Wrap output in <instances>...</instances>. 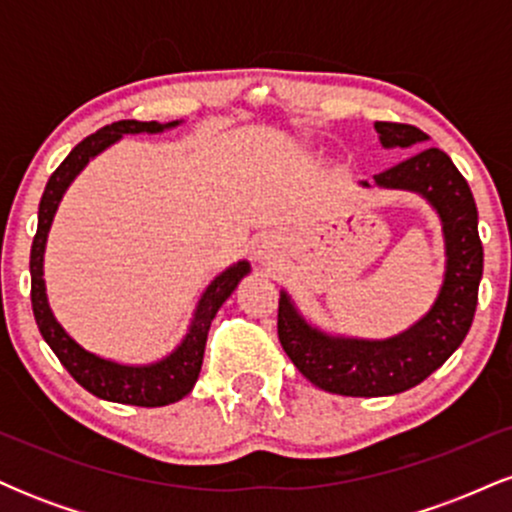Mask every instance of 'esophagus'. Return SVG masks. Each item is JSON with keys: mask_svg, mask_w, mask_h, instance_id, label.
Instances as JSON below:
<instances>
[{"mask_svg": "<svg viewBox=\"0 0 512 512\" xmlns=\"http://www.w3.org/2000/svg\"><path fill=\"white\" fill-rule=\"evenodd\" d=\"M252 252H255V260L274 262L281 252V238L274 233H262V236H257Z\"/></svg>", "mask_w": 512, "mask_h": 512, "instance_id": "1", "label": "esophagus"}]
</instances>
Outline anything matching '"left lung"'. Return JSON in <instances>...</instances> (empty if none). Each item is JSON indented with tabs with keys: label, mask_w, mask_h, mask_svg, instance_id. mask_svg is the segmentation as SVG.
<instances>
[{
	"label": "left lung",
	"mask_w": 512,
	"mask_h": 512,
	"mask_svg": "<svg viewBox=\"0 0 512 512\" xmlns=\"http://www.w3.org/2000/svg\"><path fill=\"white\" fill-rule=\"evenodd\" d=\"M375 132L383 146H414L428 139L419 127L402 122H375ZM375 182L421 192L438 209L448 245V272L431 313L387 342L327 337L305 325L286 293H281L276 332L286 356L320 390L346 397L397 395L424 383L443 366L472 327L484 272L477 204L445 151H419L375 175Z\"/></svg>",
	"instance_id": "left-lung-1"
}]
</instances>
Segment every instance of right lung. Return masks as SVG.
<instances>
[{
	"label": "right lung",
	"instance_id": "right-lung-1",
	"mask_svg": "<svg viewBox=\"0 0 512 512\" xmlns=\"http://www.w3.org/2000/svg\"><path fill=\"white\" fill-rule=\"evenodd\" d=\"M158 122H137V120H120L113 125H105L96 134H88L84 142H79L72 149L60 168L50 175L48 185H45L43 199H40L38 209V231H35L33 248H31V303L33 315L38 322V330L43 334L45 342L60 358V363L69 370V375L91 395L108 399V402L134 404V407H166V404L178 402L192 390L197 383L199 368H202L204 344H207L209 325L214 320L216 310L221 308L223 301L231 296L238 281L248 274L250 264L238 262L236 267L226 269L221 276L211 281V286L204 291L202 301H199L195 322H192L190 334L185 337L175 354H170L154 366L132 368V366H117L113 361H103V358L88 354L79 344L69 337L67 332L57 325V320L50 313L48 298H45V281H43V250L52 216H55L57 204L64 195L79 170L91 161L93 156L101 154L105 146H110L122 134H137V132H161L163 127Z\"/></svg>",
	"mask_w": 512,
	"mask_h": 512
}]
</instances>
